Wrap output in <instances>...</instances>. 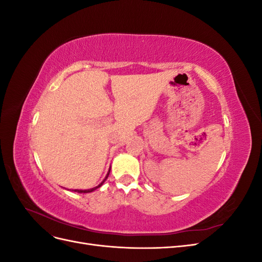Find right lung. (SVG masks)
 <instances>
[{
	"instance_id": "1",
	"label": "right lung",
	"mask_w": 262,
	"mask_h": 262,
	"mask_svg": "<svg viewBox=\"0 0 262 262\" xmlns=\"http://www.w3.org/2000/svg\"><path fill=\"white\" fill-rule=\"evenodd\" d=\"M109 172H110V169L108 170V173H107V176L105 177V179L102 180L100 184L97 186V187H95V188H92V189H86V190H80V189H75V190H73V191H75V192H80V193H89V192H93L94 190H96L97 188H99V187H101L102 186V184H104V182L106 181V179L108 178V176H109Z\"/></svg>"
}]
</instances>
